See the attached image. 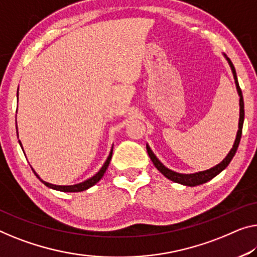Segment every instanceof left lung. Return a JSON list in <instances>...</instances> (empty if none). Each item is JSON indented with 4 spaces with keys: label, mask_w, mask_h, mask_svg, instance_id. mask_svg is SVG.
Returning a JSON list of instances; mask_svg holds the SVG:
<instances>
[{
    "label": "left lung",
    "mask_w": 257,
    "mask_h": 257,
    "mask_svg": "<svg viewBox=\"0 0 257 257\" xmlns=\"http://www.w3.org/2000/svg\"><path fill=\"white\" fill-rule=\"evenodd\" d=\"M228 63H229V67L232 69V72H233V76H234V80H235V85H236V90H238V93L240 95V118H239V130L238 133H236V139L234 141V144H233V148L231 149V151H229L228 155L226 156V158H225L223 162L220 164H218L212 168H210V170H206V171H203V172H198V173H194V174H180L177 173V172H173L171 170H168L167 167H165L163 165L162 163L159 162V159L157 158V157L153 155V152L151 151V149L148 147L147 145V150L149 153V157H150L153 165L157 167V170H158L160 173L165 175L167 179H170L171 181L173 182H177V183H181V185H185V186H189V187H194V186H198V185H203V183L208 182L209 180L213 179L216 175H218L220 173L221 171L225 170V168L227 167V165L229 163H231V160L233 159V157H234L236 150H238V147H239V143H240V140H241V134H242V125H243V120H244V105H243V97H242V92H241V89L239 86V83H238V77H236V72H235V69L234 66H233L232 61L226 57Z\"/></svg>",
    "instance_id": "8db88e82"
}]
</instances>
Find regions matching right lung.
I'll use <instances>...</instances> for the list:
<instances>
[{"mask_svg":"<svg viewBox=\"0 0 257 257\" xmlns=\"http://www.w3.org/2000/svg\"><path fill=\"white\" fill-rule=\"evenodd\" d=\"M16 132H17V127H16ZM17 135H18V134H17ZM18 142H19V144H21V147H22L21 141H18ZM22 149H23V148H22ZM112 153H113V148H112V150H110V152H109V156H108V158H107V160L105 162L104 166H102V167L100 168V171H99L97 174L93 175V177L90 178V179H87L86 181L77 183V185H74V186H56V185H52V183H48V182L44 181V180H41V179L39 178V175H38V174L36 173V172H34L33 168H32V171H33V173L36 174V177L39 178L40 181L43 182L45 186L49 187V188L55 189V190H60V191H70V193H77V191H83V190L89 189L90 187L94 186L95 183H97V182L99 181V180H100L102 177H104V174H105V172H106V170H107V167H108V165H109L110 159H112Z\"/></svg>","mask_w":257,"mask_h":257,"instance_id":"obj_1","label":"right lung"}]
</instances>
